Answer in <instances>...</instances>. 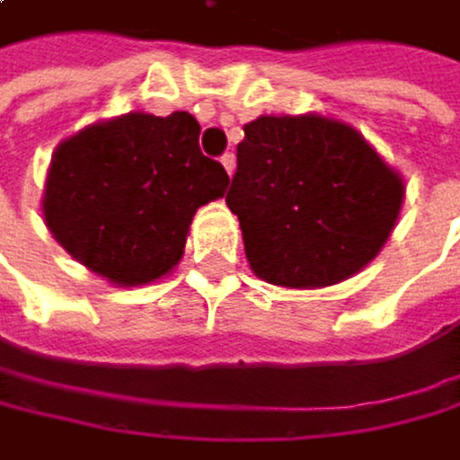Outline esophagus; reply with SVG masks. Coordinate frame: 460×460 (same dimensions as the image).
<instances>
[{
    "label": "esophagus",
    "instance_id": "34e87169",
    "mask_svg": "<svg viewBox=\"0 0 460 460\" xmlns=\"http://www.w3.org/2000/svg\"><path fill=\"white\" fill-rule=\"evenodd\" d=\"M220 164H223V169L228 172V178H232V174H234V166H237V161H234V155H232V152H226V155H223V158H220Z\"/></svg>",
    "mask_w": 460,
    "mask_h": 460
}]
</instances>
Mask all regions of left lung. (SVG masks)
Here are the masks:
<instances>
[{"label": "left lung", "instance_id": "left-lung-1", "mask_svg": "<svg viewBox=\"0 0 460 460\" xmlns=\"http://www.w3.org/2000/svg\"><path fill=\"white\" fill-rule=\"evenodd\" d=\"M243 132L226 203L252 271L282 288L362 271L399 220L402 174L362 132L325 115H260Z\"/></svg>", "mask_w": 460, "mask_h": 460}]
</instances>
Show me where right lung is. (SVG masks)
I'll return each mask as SVG.
<instances>
[{"label":"right lung","mask_w":460,"mask_h":460,"mask_svg":"<svg viewBox=\"0 0 460 460\" xmlns=\"http://www.w3.org/2000/svg\"><path fill=\"white\" fill-rule=\"evenodd\" d=\"M198 137L189 112H127L70 135L44 183L50 234L112 286L161 279L181 262L195 211L228 186Z\"/></svg>","instance_id":"add662e5"}]
</instances>
